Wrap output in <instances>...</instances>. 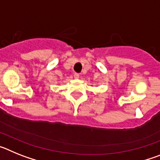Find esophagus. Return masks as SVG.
I'll return each mask as SVG.
<instances>
[{
	"label": "esophagus",
	"mask_w": 160,
	"mask_h": 160,
	"mask_svg": "<svg viewBox=\"0 0 160 160\" xmlns=\"http://www.w3.org/2000/svg\"><path fill=\"white\" fill-rule=\"evenodd\" d=\"M73 77H74V78H79V73H74V74H73Z\"/></svg>",
	"instance_id": "obj_1"
}]
</instances>
